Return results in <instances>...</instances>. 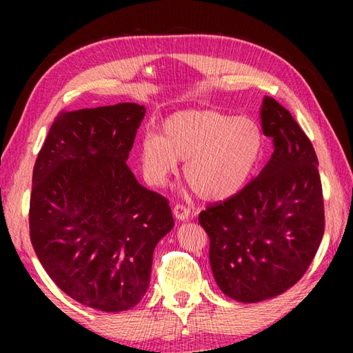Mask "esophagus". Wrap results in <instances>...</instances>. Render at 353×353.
Instances as JSON below:
<instances>
[{"label":"esophagus","instance_id":"esophagus-1","mask_svg":"<svg viewBox=\"0 0 353 353\" xmlns=\"http://www.w3.org/2000/svg\"><path fill=\"white\" fill-rule=\"evenodd\" d=\"M172 213H174V218L179 221H185L190 216V207H185L182 204H176L172 208Z\"/></svg>","mask_w":353,"mask_h":353}]
</instances>
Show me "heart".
Listing matches in <instances>:
<instances>
[{
  "label": "heart",
  "mask_w": 353,
  "mask_h": 353,
  "mask_svg": "<svg viewBox=\"0 0 353 353\" xmlns=\"http://www.w3.org/2000/svg\"><path fill=\"white\" fill-rule=\"evenodd\" d=\"M263 134L252 118L213 110H183L162 123V135L148 130L140 140L146 181L163 187L185 159L183 176L202 199L229 198L252 172Z\"/></svg>",
  "instance_id": "b5f03b06"
}]
</instances>
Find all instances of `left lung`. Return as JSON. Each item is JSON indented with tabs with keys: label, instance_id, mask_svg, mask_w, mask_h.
I'll return each instance as SVG.
<instances>
[{
	"label": "left lung",
	"instance_id": "left-lung-1",
	"mask_svg": "<svg viewBox=\"0 0 353 353\" xmlns=\"http://www.w3.org/2000/svg\"><path fill=\"white\" fill-rule=\"evenodd\" d=\"M261 129L270 162L240 193L201 212L219 290L243 303L282 294L308 270L324 235L318 157L291 113L265 97Z\"/></svg>",
	"mask_w": 353,
	"mask_h": 353
}]
</instances>
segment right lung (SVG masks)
<instances>
[{"instance_id": "right-lung-1", "label": "right lung", "mask_w": 353, "mask_h": 353, "mask_svg": "<svg viewBox=\"0 0 353 353\" xmlns=\"http://www.w3.org/2000/svg\"><path fill=\"white\" fill-rule=\"evenodd\" d=\"M145 113L135 103L62 112L34 165L35 254L65 294L99 312L141 301L154 249L174 227L168 201L126 165Z\"/></svg>"}]
</instances>
